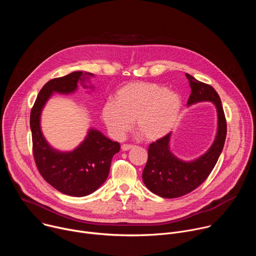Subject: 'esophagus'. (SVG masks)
I'll list each match as a JSON object with an SVG mask.
<instances>
[{
    "label": "esophagus",
    "mask_w": 256,
    "mask_h": 256,
    "mask_svg": "<svg viewBox=\"0 0 256 256\" xmlns=\"http://www.w3.org/2000/svg\"><path fill=\"white\" fill-rule=\"evenodd\" d=\"M132 148H134V144H122V151H128V150H130Z\"/></svg>",
    "instance_id": "34e87169"
}]
</instances>
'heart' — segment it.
<instances>
[{
	"label": "heart",
	"mask_w": 256,
	"mask_h": 256,
	"mask_svg": "<svg viewBox=\"0 0 256 256\" xmlns=\"http://www.w3.org/2000/svg\"><path fill=\"white\" fill-rule=\"evenodd\" d=\"M180 97L149 82H134L122 87L114 101L102 108L103 120L110 134L122 140L130 130L132 120L144 138L156 140L175 126L181 110Z\"/></svg>",
	"instance_id": "heart-1"
}]
</instances>
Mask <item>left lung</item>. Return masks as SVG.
<instances>
[{"label":"left lung","mask_w":256,"mask_h":256,"mask_svg":"<svg viewBox=\"0 0 256 256\" xmlns=\"http://www.w3.org/2000/svg\"><path fill=\"white\" fill-rule=\"evenodd\" d=\"M186 75L192 88L188 105L200 101L214 102L218 112V132L208 151L192 162L181 161L170 152V134L149 146L142 181L153 194L165 198L186 196L202 184L220 157L227 134V122L220 96L210 85Z\"/></svg>","instance_id":"1"}]
</instances>
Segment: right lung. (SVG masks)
Returning a JSON list of instances; mask_svg holds the SVG:
<instances>
[{"label": "right lung", "instance_id": "1", "mask_svg": "<svg viewBox=\"0 0 256 256\" xmlns=\"http://www.w3.org/2000/svg\"><path fill=\"white\" fill-rule=\"evenodd\" d=\"M86 75L92 76L90 72ZM83 72L50 80L40 91L30 114L32 151L40 175L62 194L85 196L95 192L106 180L112 157L120 152L118 142L90 130L86 140L72 152L62 153L50 148L40 130V114L52 92L68 94L77 89L79 80L84 81Z\"/></svg>", "mask_w": 256, "mask_h": 256}]
</instances>
